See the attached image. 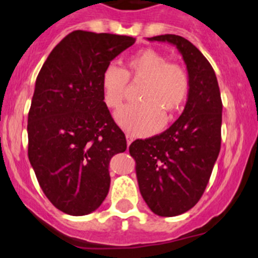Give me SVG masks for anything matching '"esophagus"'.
<instances>
[{"mask_svg": "<svg viewBox=\"0 0 258 258\" xmlns=\"http://www.w3.org/2000/svg\"><path fill=\"white\" fill-rule=\"evenodd\" d=\"M133 140H134V138H133L132 137V135H126V144H128V145H130V144H132V142H133Z\"/></svg>", "mask_w": 258, "mask_h": 258, "instance_id": "34e87169", "label": "esophagus"}]
</instances>
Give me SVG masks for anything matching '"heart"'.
<instances>
[{
    "instance_id": "1",
    "label": "heart",
    "mask_w": 258,
    "mask_h": 258,
    "mask_svg": "<svg viewBox=\"0 0 258 258\" xmlns=\"http://www.w3.org/2000/svg\"><path fill=\"white\" fill-rule=\"evenodd\" d=\"M129 81L143 83L138 94L140 103L124 106L115 118L119 125L133 135L152 134L163 123L172 121L189 96L188 71L152 48L129 56L124 69L114 65L105 68L101 75V91L108 108H120Z\"/></svg>"
}]
</instances>
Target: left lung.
<instances>
[{"instance_id": "1", "label": "left lung", "mask_w": 258, "mask_h": 258, "mask_svg": "<svg viewBox=\"0 0 258 258\" xmlns=\"http://www.w3.org/2000/svg\"><path fill=\"white\" fill-rule=\"evenodd\" d=\"M149 40L177 46L190 78L182 115L165 132L129 147L148 207L158 216L173 217L195 207L210 182L221 150V93L215 70L192 42L177 35Z\"/></svg>"}]
</instances>
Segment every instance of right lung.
Listing matches in <instances>:
<instances>
[{
    "mask_svg": "<svg viewBox=\"0 0 258 258\" xmlns=\"http://www.w3.org/2000/svg\"><path fill=\"white\" fill-rule=\"evenodd\" d=\"M134 37L70 32L36 79L27 120L29 159L47 200L61 212H94L110 187L109 164L126 139L101 91V75Z\"/></svg>",
    "mask_w": 258,
    "mask_h": 258,
    "instance_id": "right-lung-1",
    "label": "right lung"
}]
</instances>
